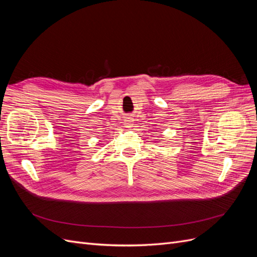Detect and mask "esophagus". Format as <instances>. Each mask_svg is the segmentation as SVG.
Wrapping results in <instances>:
<instances>
[{
    "label": "esophagus",
    "instance_id": "esophagus-1",
    "mask_svg": "<svg viewBox=\"0 0 257 257\" xmlns=\"http://www.w3.org/2000/svg\"><path fill=\"white\" fill-rule=\"evenodd\" d=\"M125 125H126V127H131L132 125H133V121H132V120H126Z\"/></svg>",
    "mask_w": 257,
    "mask_h": 257
}]
</instances>
